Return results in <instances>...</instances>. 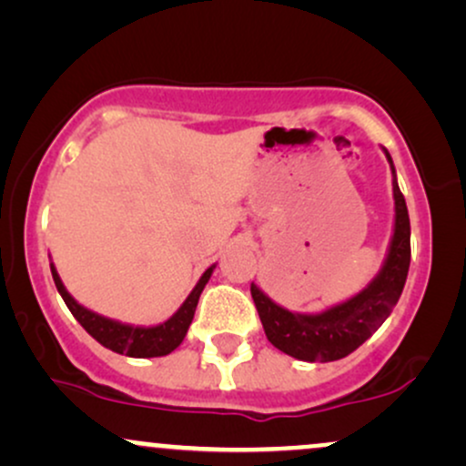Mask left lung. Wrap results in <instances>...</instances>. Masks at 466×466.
I'll return each instance as SVG.
<instances>
[{
	"instance_id": "1",
	"label": "left lung",
	"mask_w": 466,
	"mask_h": 466,
	"mask_svg": "<svg viewBox=\"0 0 466 466\" xmlns=\"http://www.w3.org/2000/svg\"><path fill=\"white\" fill-rule=\"evenodd\" d=\"M383 153L392 170V237L381 269L360 293L319 313H298L280 307L251 282V298L258 309L267 339L289 357L326 363L350 355L386 322L403 293L410 269V215L405 197L400 195L392 157L386 148Z\"/></svg>"
}]
</instances>
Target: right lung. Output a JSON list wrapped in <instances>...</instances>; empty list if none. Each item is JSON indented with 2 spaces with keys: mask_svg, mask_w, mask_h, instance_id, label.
Here are the masks:
<instances>
[{
  "mask_svg": "<svg viewBox=\"0 0 466 466\" xmlns=\"http://www.w3.org/2000/svg\"><path fill=\"white\" fill-rule=\"evenodd\" d=\"M217 265H210L206 271H203L199 282H197L195 289L188 293L184 304L170 315L168 319L162 324L155 326H136V324H125L117 322V319L105 318V315L92 311V309L83 307L78 300H74L72 293L67 291L66 285H63L61 276H58L55 263H50L52 278H55V285L61 293V298L66 300L67 309L72 311L74 318L78 319V324L87 330L89 335L94 337L98 344H103L105 349L117 352V355L136 357V360H148V357H164L168 352H173L177 346L184 341L186 333H188L192 318H195L197 302H199V296L203 287L210 280L212 271H215Z\"/></svg>",
  "mask_w": 466,
  "mask_h": 466,
  "instance_id": "right-lung-1",
  "label": "right lung"
}]
</instances>
